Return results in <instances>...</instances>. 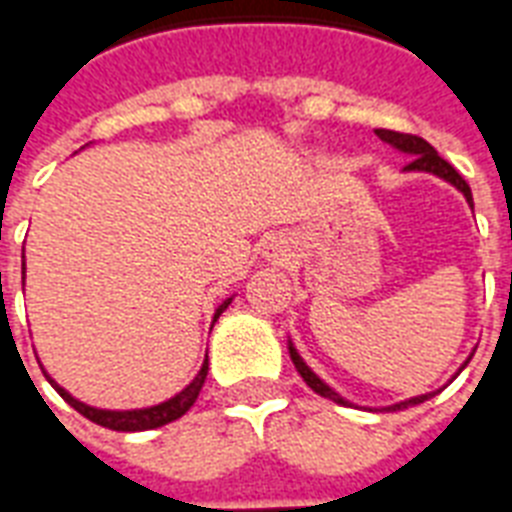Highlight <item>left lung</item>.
Masks as SVG:
<instances>
[{
	"mask_svg": "<svg viewBox=\"0 0 512 512\" xmlns=\"http://www.w3.org/2000/svg\"><path fill=\"white\" fill-rule=\"evenodd\" d=\"M376 136L382 138V141H387V144L395 146V149H400V152L411 154V162L406 165V170H427V173H435V176L446 178V181H451V184L457 186L459 192L467 197V202L473 205V192H470V184H467L465 178L459 176L457 168H454L451 162L443 160L441 154L435 152L433 146L427 144L425 138L414 136V133H398V130H376ZM288 350H291L293 366H296V371L301 374V379L310 384L312 390L318 392V395H323V398L334 400V403H344V406H347V400H344L342 395H336V392L331 390L326 382H320L318 376L312 374V368L299 358V352L293 350V347H288ZM427 398H430V395H419V398H411V400H406V403H398V406H392V408L417 406V403H425Z\"/></svg>",
	"mask_w": 512,
	"mask_h": 512,
	"instance_id": "1",
	"label": "left lung"
}]
</instances>
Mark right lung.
Listing matches in <instances>:
<instances>
[{
	"label": "right lung",
	"mask_w": 512,
	"mask_h": 512,
	"mask_svg": "<svg viewBox=\"0 0 512 512\" xmlns=\"http://www.w3.org/2000/svg\"><path fill=\"white\" fill-rule=\"evenodd\" d=\"M23 269H26V264H23ZM229 301L232 299L224 301L219 310H216V318H219L221 312L227 310ZM205 376H208V360L202 363L200 374L194 376L192 384H186L184 390L178 392L176 398L165 400V403H160V406L138 408V411H104V408L85 406V403H79V400L71 398L69 392L63 390V387H58V384H55L50 376H47V382L53 384L55 390H58V395H61V398L66 400L71 408H77L82 417L90 419V422H95V425L109 427V430H117V433H141V430H154V427H162V425H168V422H173V419L184 417L186 411L194 406L197 395H200L202 384H205Z\"/></svg>",
	"instance_id": "add662e5"
}]
</instances>
